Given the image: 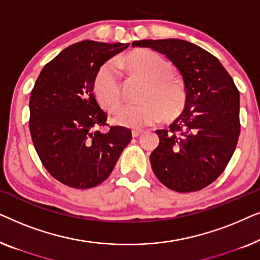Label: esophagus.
I'll return each instance as SVG.
<instances>
[{"label":"esophagus","instance_id":"1","mask_svg":"<svg viewBox=\"0 0 260 260\" xmlns=\"http://www.w3.org/2000/svg\"><path fill=\"white\" fill-rule=\"evenodd\" d=\"M131 134H133V137H138V136H141L142 134H143V131H142V130H136V129H135V130L131 131Z\"/></svg>","mask_w":260,"mask_h":260}]
</instances>
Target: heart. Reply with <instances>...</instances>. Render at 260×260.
<instances>
[{
  "mask_svg": "<svg viewBox=\"0 0 260 260\" xmlns=\"http://www.w3.org/2000/svg\"><path fill=\"white\" fill-rule=\"evenodd\" d=\"M126 69L133 77L147 81L141 104L124 105L117 110L113 120L120 126L142 129L162 119L163 113L172 118L181 112L187 101L186 87L173 72L170 63L157 53L137 49L120 56L117 61L106 62L94 79V94L99 104L108 111L118 108L123 98L118 71Z\"/></svg>",
  "mask_w": 260,
  "mask_h": 260,
  "instance_id": "1",
  "label": "heart"
}]
</instances>
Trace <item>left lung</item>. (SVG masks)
Listing matches in <instances>:
<instances>
[{"label": "left lung", "instance_id": "1", "mask_svg": "<svg viewBox=\"0 0 260 260\" xmlns=\"http://www.w3.org/2000/svg\"><path fill=\"white\" fill-rule=\"evenodd\" d=\"M133 47L162 53L183 78L187 101L169 129L156 130L150 155L155 175L169 189L197 191L218 179L240 134L239 91L221 62L204 48L180 40H140Z\"/></svg>", "mask_w": 260, "mask_h": 260}]
</instances>
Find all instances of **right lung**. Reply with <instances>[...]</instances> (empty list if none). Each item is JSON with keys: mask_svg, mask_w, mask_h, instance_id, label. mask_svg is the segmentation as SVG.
Segmentation results:
<instances>
[{"mask_svg": "<svg viewBox=\"0 0 260 260\" xmlns=\"http://www.w3.org/2000/svg\"><path fill=\"white\" fill-rule=\"evenodd\" d=\"M129 44L85 40L46 63L29 99V130L47 172L65 186L87 189L108 179L133 140L127 127L110 126L93 93L103 63Z\"/></svg>", "mask_w": 260, "mask_h": 260, "instance_id": "add662e5", "label": "right lung"}]
</instances>
